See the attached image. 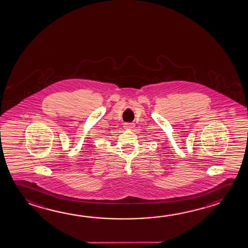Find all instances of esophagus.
Wrapping results in <instances>:
<instances>
[{"label": "esophagus", "instance_id": "esophagus-1", "mask_svg": "<svg viewBox=\"0 0 248 248\" xmlns=\"http://www.w3.org/2000/svg\"><path fill=\"white\" fill-rule=\"evenodd\" d=\"M134 126H135L134 123H125L124 124V127L126 130H133L134 128Z\"/></svg>", "mask_w": 248, "mask_h": 248}]
</instances>
